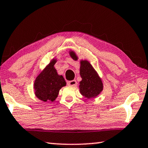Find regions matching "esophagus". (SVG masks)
Masks as SVG:
<instances>
[{
	"instance_id": "34e87169",
	"label": "esophagus",
	"mask_w": 148,
	"mask_h": 148,
	"mask_svg": "<svg viewBox=\"0 0 148 148\" xmlns=\"http://www.w3.org/2000/svg\"><path fill=\"white\" fill-rule=\"evenodd\" d=\"M67 84H68L69 86H75L77 84V81H75V80H73V81H70L67 82Z\"/></svg>"
}]
</instances>
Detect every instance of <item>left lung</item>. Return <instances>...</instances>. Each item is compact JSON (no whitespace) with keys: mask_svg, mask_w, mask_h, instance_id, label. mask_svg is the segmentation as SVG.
I'll return each mask as SVG.
<instances>
[{"mask_svg":"<svg viewBox=\"0 0 148 148\" xmlns=\"http://www.w3.org/2000/svg\"><path fill=\"white\" fill-rule=\"evenodd\" d=\"M69 54L74 60H78V57L73 51H70ZM80 63V75L82 78V81L79 83L80 92L88 99L96 98L103 90L101 79L90 62L87 60H81Z\"/></svg>","mask_w":148,"mask_h":148,"instance_id":"8db88e82","label":"left lung"}]
</instances>
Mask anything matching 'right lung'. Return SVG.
<instances>
[{"label": "right lung", "instance_id": "add662e5", "mask_svg": "<svg viewBox=\"0 0 148 148\" xmlns=\"http://www.w3.org/2000/svg\"><path fill=\"white\" fill-rule=\"evenodd\" d=\"M56 62V60H52L37 77L34 83L35 96L45 102L54 101L58 97L60 89L66 85L64 77L59 75L55 69Z\"/></svg>", "mask_w": 148, "mask_h": 148}]
</instances>
